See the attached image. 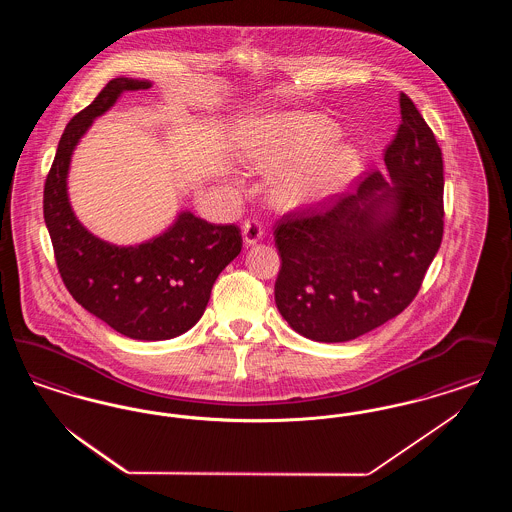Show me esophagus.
<instances>
[{"label": "esophagus", "mask_w": 512, "mask_h": 512, "mask_svg": "<svg viewBox=\"0 0 512 512\" xmlns=\"http://www.w3.org/2000/svg\"><path fill=\"white\" fill-rule=\"evenodd\" d=\"M245 245H255L263 238V226L259 220H247L244 224Z\"/></svg>", "instance_id": "34e87169"}]
</instances>
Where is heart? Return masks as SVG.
Here are the masks:
<instances>
[{
  "label": "heart",
  "mask_w": 512,
  "mask_h": 512,
  "mask_svg": "<svg viewBox=\"0 0 512 512\" xmlns=\"http://www.w3.org/2000/svg\"><path fill=\"white\" fill-rule=\"evenodd\" d=\"M338 136V124L324 115L286 113L261 128L247 159L267 174L286 171L276 186L282 207H313L341 194L361 167L357 147Z\"/></svg>",
  "instance_id": "1"
}]
</instances>
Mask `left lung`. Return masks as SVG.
I'll list each match as a JSON object with an SVG mask.
<instances>
[{
	"instance_id": "obj_1",
	"label": "left lung",
	"mask_w": 512,
	"mask_h": 512,
	"mask_svg": "<svg viewBox=\"0 0 512 512\" xmlns=\"http://www.w3.org/2000/svg\"><path fill=\"white\" fill-rule=\"evenodd\" d=\"M382 172L355 194L278 222L282 267L276 307L309 340L340 343L403 313L420 290L443 238V159L434 132L409 96Z\"/></svg>"
}]
</instances>
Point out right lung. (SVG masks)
<instances>
[{"label": "right lung", "instance_id": "obj_1", "mask_svg": "<svg viewBox=\"0 0 512 512\" xmlns=\"http://www.w3.org/2000/svg\"><path fill=\"white\" fill-rule=\"evenodd\" d=\"M149 80L113 78L67 124L44 186V219L61 278L76 303L132 340H171L205 313L220 272L242 251L236 224H211L178 213L163 234L136 245L94 236L76 219L67 176L74 147L94 119L124 92L149 90Z\"/></svg>", "mask_w": 512, "mask_h": 512}]
</instances>
